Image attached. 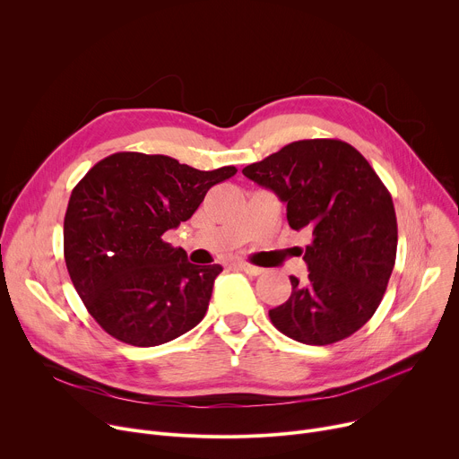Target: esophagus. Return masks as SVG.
Segmentation results:
<instances>
[{"instance_id": "1", "label": "esophagus", "mask_w": 459, "mask_h": 459, "mask_svg": "<svg viewBox=\"0 0 459 459\" xmlns=\"http://www.w3.org/2000/svg\"><path fill=\"white\" fill-rule=\"evenodd\" d=\"M236 265H238L241 271H246L247 274H253V277H258V274H262V273H264V269H262V267H256V265L247 264V262H236Z\"/></svg>"}]
</instances>
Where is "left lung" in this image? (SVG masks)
Instances as JSON below:
<instances>
[{
  "label": "left lung",
  "mask_w": 459,
  "mask_h": 459,
  "mask_svg": "<svg viewBox=\"0 0 459 459\" xmlns=\"http://www.w3.org/2000/svg\"><path fill=\"white\" fill-rule=\"evenodd\" d=\"M243 175L286 203L293 230L312 234L300 249L308 277L269 310L271 323L307 345L349 338L377 312L396 258V216L382 180L342 140H299Z\"/></svg>",
  "instance_id": "1"
}]
</instances>
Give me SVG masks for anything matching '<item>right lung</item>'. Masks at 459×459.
Returning a JSON list of instances; mask_svg holds the SVG:
<instances>
[{
	"label": "right lung",
	"instance_id": "right-lung-1",
	"mask_svg": "<svg viewBox=\"0 0 459 459\" xmlns=\"http://www.w3.org/2000/svg\"><path fill=\"white\" fill-rule=\"evenodd\" d=\"M236 171L126 151L81 178L65 218V260L86 310L112 338L157 347L201 323L223 267L190 264L162 236Z\"/></svg>",
	"mask_w": 459,
	"mask_h": 459
}]
</instances>
